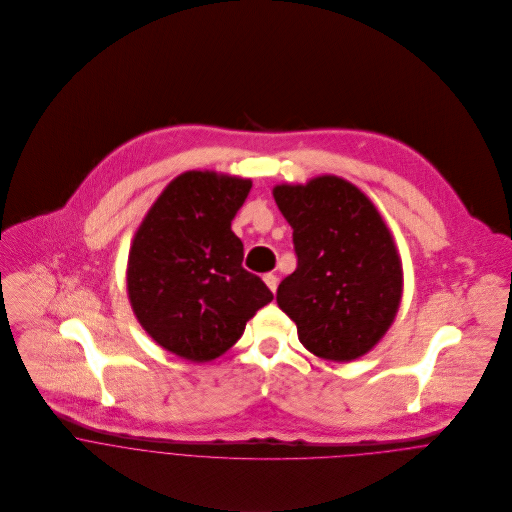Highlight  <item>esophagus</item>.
I'll use <instances>...</instances> for the list:
<instances>
[{"mask_svg": "<svg viewBox=\"0 0 512 512\" xmlns=\"http://www.w3.org/2000/svg\"><path fill=\"white\" fill-rule=\"evenodd\" d=\"M264 282H266V286H268L272 292L278 290V278H276L274 274H266V276H264Z\"/></svg>", "mask_w": 512, "mask_h": 512, "instance_id": "esophagus-1", "label": "esophagus"}]
</instances>
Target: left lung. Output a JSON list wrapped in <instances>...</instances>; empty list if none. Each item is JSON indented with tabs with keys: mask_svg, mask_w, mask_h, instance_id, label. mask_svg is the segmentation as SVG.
Segmentation results:
<instances>
[{
	"mask_svg": "<svg viewBox=\"0 0 512 512\" xmlns=\"http://www.w3.org/2000/svg\"><path fill=\"white\" fill-rule=\"evenodd\" d=\"M274 199L293 228L297 268L276 301L319 359L349 363L390 329L402 299V262L376 207L353 183L321 175L278 185Z\"/></svg>",
	"mask_w": 512,
	"mask_h": 512,
	"instance_id": "1",
	"label": "left lung"
}]
</instances>
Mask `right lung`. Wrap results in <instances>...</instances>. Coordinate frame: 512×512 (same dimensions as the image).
<instances>
[{
    "instance_id": "right-lung-1",
    "label": "right lung",
    "mask_w": 512,
    "mask_h": 512,
    "mask_svg": "<svg viewBox=\"0 0 512 512\" xmlns=\"http://www.w3.org/2000/svg\"><path fill=\"white\" fill-rule=\"evenodd\" d=\"M250 189V179L181 173L134 236L128 256L132 309L147 335L177 357L217 359L274 299L256 274L242 268L244 246L230 228Z\"/></svg>"
}]
</instances>
